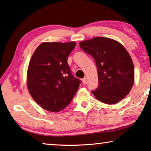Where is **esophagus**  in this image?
<instances>
[{"mask_svg":"<svg viewBox=\"0 0 151 151\" xmlns=\"http://www.w3.org/2000/svg\"><path fill=\"white\" fill-rule=\"evenodd\" d=\"M82 82H83L84 84H86V83H87V78H84L83 79H82Z\"/></svg>","mask_w":151,"mask_h":151,"instance_id":"34e87169","label":"esophagus"}]
</instances>
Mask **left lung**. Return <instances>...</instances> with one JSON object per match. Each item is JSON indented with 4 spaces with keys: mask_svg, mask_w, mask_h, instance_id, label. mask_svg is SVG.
Masks as SVG:
<instances>
[{
    "mask_svg": "<svg viewBox=\"0 0 151 151\" xmlns=\"http://www.w3.org/2000/svg\"><path fill=\"white\" fill-rule=\"evenodd\" d=\"M79 45L96 61L99 86L92 93L97 100L114 104L124 98L135 81L133 60L124 47L104 37L81 41Z\"/></svg>",
    "mask_w": 151,
    "mask_h": 151,
    "instance_id": "obj_1",
    "label": "left lung"
}]
</instances>
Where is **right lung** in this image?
<instances>
[{
	"mask_svg": "<svg viewBox=\"0 0 151 151\" xmlns=\"http://www.w3.org/2000/svg\"><path fill=\"white\" fill-rule=\"evenodd\" d=\"M75 42H42L33 53L27 73L31 96L43 109L59 112L71 102L80 80L70 71L67 58Z\"/></svg>",
	"mask_w": 151,
	"mask_h": 151,
	"instance_id": "obj_1",
	"label": "right lung"
}]
</instances>
